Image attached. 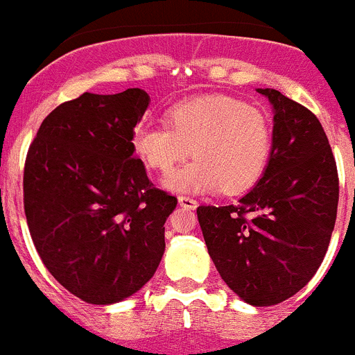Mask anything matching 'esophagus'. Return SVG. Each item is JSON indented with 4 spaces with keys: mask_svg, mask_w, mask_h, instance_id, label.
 Listing matches in <instances>:
<instances>
[{
    "mask_svg": "<svg viewBox=\"0 0 355 355\" xmlns=\"http://www.w3.org/2000/svg\"><path fill=\"white\" fill-rule=\"evenodd\" d=\"M178 202L182 209H188V210H195L196 207H198V202H196L195 198H189V196H179Z\"/></svg>",
    "mask_w": 355,
    "mask_h": 355,
    "instance_id": "1",
    "label": "esophagus"
}]
</instances>
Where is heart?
I'll return each mask as SVG.
<instances>
[{
  "label": "heart",
  "instance_id": "heart-1",
  "mask_svg": "<svg viewBox=\"0 0 355 355\" xmlns=\"http://www.w3.org/2000/svg\"><path fill=\"white\" fill-rule=\"evenodd\" d=\"M169 125L141 124L132 135L139 159L171 174L193 150V160L164 181L181 195L240 193L257 182L271 153V125L254 107L230 96L193 98L169 112Z\"/></svg>",
  "mask_w": 355,
  "mask_h": 355
}]
</instances>
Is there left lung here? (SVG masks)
<instances>
[{
  "label": "left lung",
  "instance_id": "left-lung-1",
  "mask_svg": "<svg viewBox=\"0 0 355 355\" xmlns=\"http://www.w3.org/2000/svg\"><path fill=\"white\" fill-rule=\"evenodd\" d=\"M272 141L257 184L234 205H202L198 223L220 278L247 304L276 305L321 266L338 207V174L311 110L271 87Z\"/></svg>",
  "mask_w": 355,
  "mask_h": 355
}]
</instances>
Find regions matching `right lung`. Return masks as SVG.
Returning <instances> with one entry per match:
<instances>
[{"instance_id": "1", "label": "right lung", "mask_w": 355, "mask_h": 355, "mask_svg": "<svg viewBox=\"0 0 355 355\" xmlns=\"http://www.w3.org/2000/svg\"><path fill=\"white\" fill-rule=\"evenodd\" d=\"M148 107L139 87L84 93L44 119L27 153L24 209L37 254L87 304L135 295L166 250L178 198L152 184L132 145Z\"/></svg>"}]
</instances>
